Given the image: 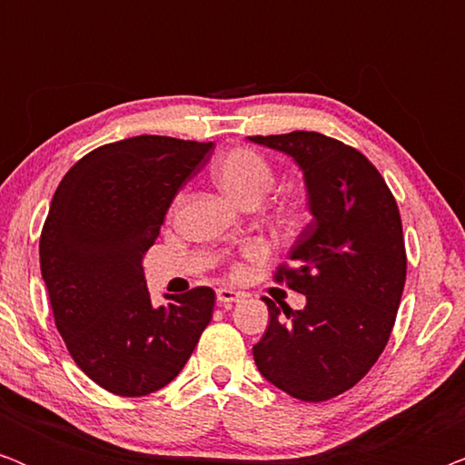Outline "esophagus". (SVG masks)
I'll return each instance as SVG.
<instances>
[{"instance_id": "obj_1", "label": "esophagus", "mask_w": 465, "mask_h": 465, "mask_svg": "<svg viewBox=\"0 0 465 465\" xmlns=\"http://www.w3.org/2000/svg\"><path fill=\"white\" fill-rule=\"evenodd\" d=\"M215 298H218L220 307H231L232 302H239L241 298H243V294L231 288H218L215 290Z\"/></svg>"}]
</instances>
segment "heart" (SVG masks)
Instances as JSON below:
<instances>
[{
	"mask_svg": "<svg viewBox=\"0 0 465 465\" xmlns=\"http://www.w3.org/2000/svg\"><path fill=\"white\" fill-rule=\"evenodd\" d=\"M213 180L241 205L252 201L260 203L275 186V173L269 161L252 148H234L220 156L213 164ZM252 253L258 256V247Z\"/></svg>",
	"mask_w": 465,
	"mask_h": 465,
	"instance_id": "obj_1",
	"label": "heart"
}]
</instances>
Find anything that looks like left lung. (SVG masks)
<instances>
[{
    "mask_svg": "<svg viewBox=\"0 0 465 465\" xmlns=\"http://www.w3.org/2000/svg\"><path fill=\"white\" fill-rule=\"evenodd\" d=\"M302 171L311 222L275 279L307 296L301 311L269 307L253 345L262 377L292 398L323 402L351 390L390 341L406 282L402 220L374 164L315 131L256 135Z\"/></svg>",
    "mask_w": 465,
    "mask_h": 465,
    "instance_id": "8db88e82",
    "label": "left lung"
}]
</instances>
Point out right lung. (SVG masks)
I'll list each match as a JSON object with an SVG mask.
<instances>
[{"instance_id": "add662e5", "label": "right lung", "mask_w": 465, "mask_h": 465, "mask_svg": "<svg viewBox=\"0 0 465 465\" xmlns=\"http://www.w3.org/2000/svg\"><path fill=\"white\" fill-rule=\"evenodd\" d=\"M213 143L137 135L101 145L63 177L40 239L54 323L86 377L116 396L171 383L213 313L212 288L154 307L143 256Z\"/></svg>"}]
</instances>
